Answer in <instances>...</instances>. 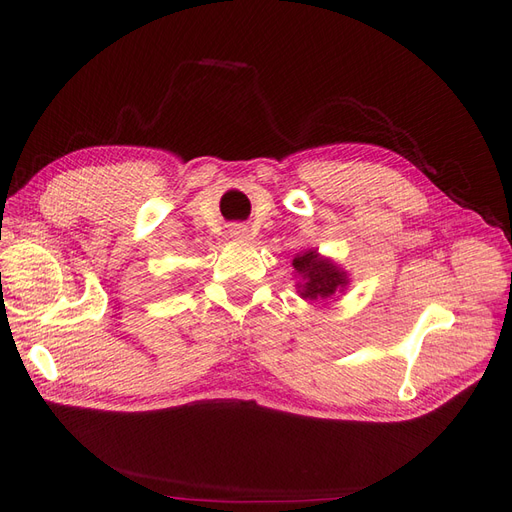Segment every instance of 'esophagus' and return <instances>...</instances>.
I'll return each instance as SVG.
<instances>
[{
	"label": "esophagus",
	"instance_id": "34e87169",
	"mask_svg": "<svg viewBox=\"0 0 512 512\" xmlns=\"http://www.w3.org/2000/svg\"><path fill=\"white\" fill-rule=\"evenodd\" d=\"M235 237H237L239 241H247V239H250V235H247L245 228H237V230H235Z\"/></svg>",
	"mask_w": 512,
	"mask_h": 512
}]
</instances>
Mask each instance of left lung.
<instances>
[{"mask_svg": "<svg viewBox=\"0 0 512 512\" xmlns=\"http://www.w3.org/2000/svg\"><path fill=\"white\" fill-rule=\"evenodd\" d=\"M297 273V292L307 301H327L348 286V273L331 258H322L318 250H305L292 260Z\"/></svg>", "mask_w": 512, "mask_h": 512, "instance_id": "8db88e82", "label": "left lung"}]
</instances>
